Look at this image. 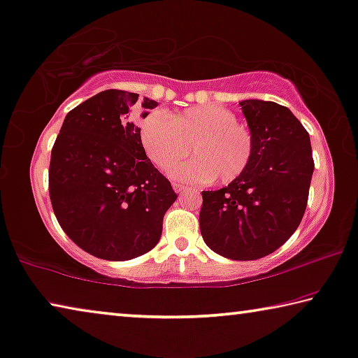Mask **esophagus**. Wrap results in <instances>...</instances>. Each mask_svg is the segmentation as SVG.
Wrapping results in <instances>:
<instances>
[{"label":"esophagus","instance_id":"1","mask_svg":"<svg viewBox=\"0 0 358 358\" xmlns=\"http://www.w3.org/2000/svg\"><path fill=\"white\" fill-rule=\"evenodd\" d=\"M173 189L177 191L178 194H181V193H185V191H188V186H185L181 183H173Z\"/></svg>","mask_w":358,"mask_h":358}]
</instances>
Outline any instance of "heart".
<instances>
[{
    "instance_id": "1",
    "label": "heart",
    "mask_w": 358,
    "mask_h": 358,
    "mask_svg": "<svg viewBox=\"0 0 358 358\" xmlns=\"http://www.w3.org/2000/svg\"><path fill=\"white\" fill-rule=\"evenodd\" d=\"M141 143L156 167L167 170L187 151L194 159L170 170L178 181L228 185L249 169L254 159V133L236 112L217 104L183 112L149 114L141 124Z\"/></svg>"
}]
</instances>
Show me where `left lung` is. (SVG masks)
I'll return each mask as SVG.
<instances>
[{"mask_svg": "<svg viewBox=\"0 0 358 358\" xmlns=\"http://www.w3.org/2000/svg\"><path fill=\"white\" fill-rule=\"evenodd\" d=\"M255 152L238 180L202 191L201 234L213 252L255 260L281 248L297 230L313 173L310 138L292 112L271 101H241Z\"/></svg>", "mask_w": 358, "mask_h": 358, "instance_id": "1", "label": "left lung"}]
</instances>
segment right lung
<instances>
[{
	"label": "right lung",
	"mask_w": 358,
	"mask_h": 358,
	"mask_svg": "<svg viewBox=\"0 0 358 358\" xmlns=\"http://www.w3.org/2000/svg\"><path fill=\"white\" fill-rule=\"evenodd\" d=\"M138 94L106 90L73 108L51 149L50 199L69 238L104 260H128L159 243L177 199L149 161L141 128L128 120ZM157 103L143 101L152 109ZM148 112L143 114L146 117Z\"/></svg>",
	"instance_id": "obj_1"
}]
</instances>
